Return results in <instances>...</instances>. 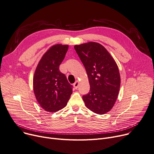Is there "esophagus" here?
Masks as SVG:
<instances>
[{
	"label": "esophagus",
	"mask_w": 154,
	"mask_h": 154,
	"mask_svg": "<svg viewBox=\"0 0 154 154\" xmlns=\"http://www.w3.org/2000/svg\"><path fill=\"white\" fill-rule=\"evenodd\" d=\"M79 86V82L77 80L74 84V87H75V88H77Z\"/></svg>",
	"instance_id": "esophagus-1"
}]
</instances>
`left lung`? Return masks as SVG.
Segmentation results:
<instances>
[{
    "mask_svg": "<svg viewBox=\"0 0 154 154\" xmlns=\"http://www.w3.org/2000/svg\"><path fill=\"white\" fill-rule=\"evenodd\" d=\"M74 48L85 68L90 86L88 94L82 97L85 105L97 114H105L114 106L118 95V67L108 51L98 43L75 45Z\"/></svg>",
    "mask_w": 154,
    "mask_h": 154,
    "instance_id": "8db88e82",
    "label": "left lung"
}]
</instances>
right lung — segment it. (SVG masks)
<instances>
[{
	"instance_id": "1",
	"label": "right lung",
	"mask_w": 154,
	"mask_h": 154,
	"mask_svg": "<svg viewBox=\"0 0 154 154\" xmlns=\"http://www.w3.org/2000/svg\"><path fill=\"white\" fill-rule=\"evenodd\" d=\"M68 45L51 47L41 59L33 77V90L39 105L48 112L64 108L72 94V85L60 72L59 66L64 60Z\"/></svg>"
}]
</instances>
